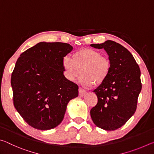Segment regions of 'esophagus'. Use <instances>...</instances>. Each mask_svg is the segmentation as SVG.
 Wrapping results in <instances>:
<instances>
[{"label":"esophagus","instance_id":"esophagus-1","mask_svg":"<svg viewBox=\"0 0 154 154\" xmlns=\"http://www.w3.org/2000/svg\"><path fill=\"white\" fill-rule=\"evenodd\" d=\"M85 94H86V91H85L83 89H82V88H79V94L80 96H84Z\"/></svg>","mask_w":154,"mask_h":154}]
</instances>
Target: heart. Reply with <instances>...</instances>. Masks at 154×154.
I'll return each instance as SVG.
<instances>
[{
  "mask_svg": "<svg viewBox=\"0 0 154 154\" xmlns=\"http://www.w3.org/2000/svg\"><path fill=\"white\" fill-rule=\"evenodd\" d=\"M62 66L64 77L69 82H74L82 72L79 82L84 87H91L94 83L101 85L108 78L111 69L107 58L103 56L100 52L88 48L75 51L72 59L64 57Z\"/></svg>",
  "mask_w": 154,
  "mask_h": 154,
  "instance_id": "1",
  "label": "heart"
}]
</instances>
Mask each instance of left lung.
Wrapping results in <instances>:
<instances>
[{
	"instance_id": "8db88e82",
	"label": "left lung",
	"mask_w": 154,
	"mask_h": 154,
	"mask_svg": "<svg viewBox=\"0 0 154 154\" xmlns=\"http://www.w3.org/2000/svg\"><path fill=\"white\" fill-rule=\"evenodd\" d=\"M90 46L105 49L111 65L107 79L93 91L98 103L91 109V118L98 128L115 130L126 124L137 109L142 88L139 66L132 54L115 41Z\"/></svg>"
}]
</instances>
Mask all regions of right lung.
Listing matches in <instances>:
<instances>
[{
	"instance_id": "obj_1",
	"label": "right lung",
	"mask_w": 154,
	"mask_h": 154,
	"mask_svg": "<svg viewBox=\"0 0 154 154\" xmlns=\"http://www.w3.org/2000/svg\"><path fill=\"white\" fill-rule=\"evenodd\" d=\"M73 48L40 42L21 54L11 75L15 108L36 129L54 128L63 120L67 105L78 96L77 85L64 77L62 61Z\"/></svg>"
}]
</instances>
